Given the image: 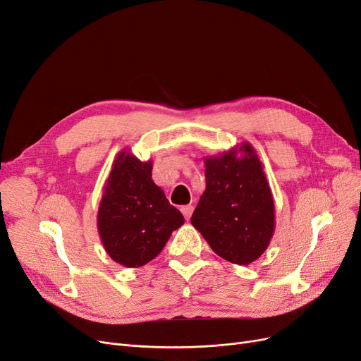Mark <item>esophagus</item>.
Returning a JSON list of instances; mask_svg holds the SVG:
<instances>
[{"mask_svg": "<svg viewBox=\"0 0 361 361\" xmlns=\"http://www.w3.org/2000/svg\"><path fill=\"white\" fill-rule=\"evenodd\" d=\"M180 210H182V213H183V216H185V219L188 221V219L191 218L192 212H194V207H192L191 204H186V206H182V207H180Z\"/></svg>", "mask_w": 361, "mask_h": 361, "instance_id": "1", "label": "esophagus"}]
</instances>
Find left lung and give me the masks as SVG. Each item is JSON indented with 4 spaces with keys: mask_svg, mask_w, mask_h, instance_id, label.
Wrapping results in <instances>:
<instances>
[{
    "mask_svg": "<svg viewBox=\"0 0 361 361\" xmlns=\"http://www.w3.org/2000/svg\"><path fill=\"white\" fill-rule=\"evenodd\" d=\"M206 191L191 224L225 261L249 265L276 229L274 198L261 160L250 143L204 158Z\"/></svg>",
    "mask_w": 361,
    "mask_h": 361,
    "instance_id": "obj_1",
    "label": "left lung"
}]
</instances>
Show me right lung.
<instances>
[{
  "mask_svg": "<svg viewBox=\"0 0 361 361\" xmlns=\"http://www.w3.org/2000/svg\"><path fill=\"white\" fill-rule=\"evenodd\" d=\"M185 222L152 180V161L123 151L115 158L97 212V229L114 262L127 268L148 264Z\"/></svg>",
  "mask_w": 361,
  "mask_h": 361,
  "instance_id": "add662e5",
  "label": "right lung"
}]
</instances>
